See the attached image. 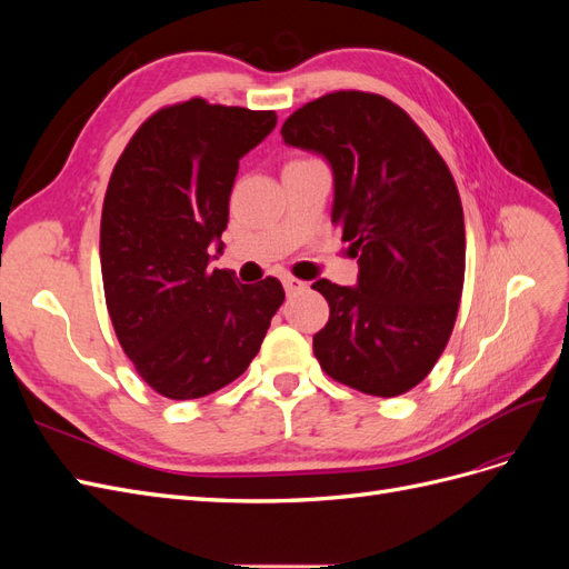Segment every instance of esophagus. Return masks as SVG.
Instances as JSON below:
<instances>
[{"mask_svg": "<svg viewBox=\"0 0 569 569\" xmlns=\"http://www.w3.org/2000/svg\"><path fill=\"white\" fill-rule=\"evenodd\" d=\"M282 284H284V289H287V295H297V291H303V289H306V282L299 280V278H291V274H284Z\"/></svg>", "mask_w": 569, "mask_h": 569, "instance_id": "obj_1", "label": "esophagus"}]
</instances>
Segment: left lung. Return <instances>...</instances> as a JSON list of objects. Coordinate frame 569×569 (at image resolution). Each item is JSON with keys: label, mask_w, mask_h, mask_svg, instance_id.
Here are the masks:
<instances>
[{"label": "left lung", "mask_w": 569, "mask_h": 569, "mask_svg": "<svg viewBox=\"0 0 569 569\" xmlns=\"http://www.w3.org/2000/svg\"><path fill=\"white\" fill-rule=\"evenodd\" d=\"M335 170L332 222L358 258V287L313 289L330 320L313 337L320 368L370 396H401L432 372L451 339L465 280V218L441 153L382 94L339 90L282 126Z\"/></svg>", "instance_id": "8db88e82"}]
</instances>
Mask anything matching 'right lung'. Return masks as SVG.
Returning a JSON list of instances; mask_svg holds the SVG:
<instances>
[{
    "mask_svg": "<svg viewBox=\"0 0 569 569\" xmlns=\"http://www.w3.org/2000/svg\"><path fill=\"white\" fill-rule=\"evenodd\" d=\"M274 123V111L192 97L151 113L113 166L99 230L109 318L137 375L166 399L234 382L284 301L280 280L242 284L209 268L239 159Z\"/></svg>",
    "mask_w": 569,
    "mask_h": 569,
    "instance_id": "right-lung-1",
    "label": "right lung"
}]
</instances>
